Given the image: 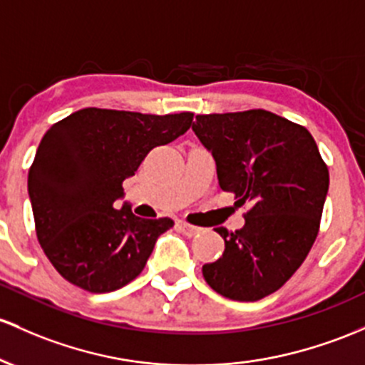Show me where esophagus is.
Returning a JSON list of instances; mask_svg holds the SVG:
<instances>
[{"instance_id":"esophagus-1","label":"esophagus","mask_w":365,"mask_h":365,"mask_svg":"<svg viewBox=\"0 0 365 365\" xmlns=\"http://www.w3.org/2000/svg\"><path fill=\"white\" fill-rule=\"evenodd\" d=\"M178 228L183 232V234L189 235V237H192V235H195V234H199V232L202 230L201 227L190 225V223H187V222H178Z\"/></svg>"}]
</instances>
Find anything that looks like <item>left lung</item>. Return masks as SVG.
<instances>
[{"label": "left lung", "mask_w": 365, "mask_h": 365, "mask_svg": "<svg viewBox=\"0 0 365 365\" xmlns=\"http://www.w3.org/2000/svg\"><path fill=\"white\" fill-rule=\"evenodd\" d=\"M192 130L213 155L220 189L247 206L242 228H216L225 251L202 275L225 298L258 302L310 253L329 189L327 164L305 126L263 109L199 114Z\"/></svg>", "instance_id": "1"}]
</instances>
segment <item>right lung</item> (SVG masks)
Listing matches in <instances>:
<instances>
[{
    "label": "right lung",
    "mask_w": 365,
    "mask_h": 365,
    "mask_svg": "<svg viewBox=\"0 0 365 365\" xmlns=\"http://www.w3.org/2000/svg\"><path fill=\"white\" fill-rule=\"evenodd\" d=\"M194 114H142L88 107L51 124L31 164L34 227L63 279L110 293L137 279L171 218L145 220L130 204L115 210L123 182L145 155L192 126Z\"/></svg>",
    "instance_id": "right-lung-1"
}]
</instances>
